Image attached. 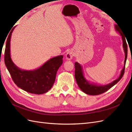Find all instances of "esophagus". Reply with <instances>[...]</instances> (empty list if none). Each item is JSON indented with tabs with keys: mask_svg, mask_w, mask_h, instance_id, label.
Instances as JSON below:
<instances>
[{
	"mask_svg": "<svg viewBox=\"0 0 132 132\" xmlns=\"http://www.w3.org/2000/svg\"><path fill=\"white\" fill-rule=\"evenodd\" d=\"M73 56H74V52L72 51H69L66 54V59L67 60H71Z\"/></svg>",
	"mask_w": 132,
	"mask_h": 132,
	"instance_id": "1",
	"label": "esophagus"
}]
</instances>
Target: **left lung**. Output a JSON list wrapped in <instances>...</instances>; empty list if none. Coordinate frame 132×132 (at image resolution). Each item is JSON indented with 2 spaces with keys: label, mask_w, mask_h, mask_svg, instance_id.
<instances>
[{
  "label": "left lung",
  "mask_w": 132,
  "mask_h": 132,
  "mask_svg": "<svg viewBox=\"0 0 132 132\" xmlns=\"http://www.w3.org/2000/svg\"><path fill=\"white\" fill-rule=\"evenodd\" d=\"M115 28L116 31H118L121 36V39L122 40V47L124 48V51L125 53V60L124 67L121 70L120 74L119 75V77L117 79H116V80L113 81L111 82H110L109 84L105 85H98L93 83V82H89L84 77L83 71H82V68L81 65H80V64L77 62H76L75 63V78L76 79V82H77L78 86L80 88V89L84 93L87 94L95 96V95H98L105 92L108 91L111 87L114 86V85L117 83V82L122 78V76L124 75L125 63H126L128 54L127 44L125 36L123 35V34H122L120 32V30L118 28V26L115 25Z\"/></svg>",
  "instance_id": "1"
}]
</instances>
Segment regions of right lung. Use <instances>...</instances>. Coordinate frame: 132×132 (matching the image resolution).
Listing matches in <instances>:
<instances>
[{
	"label": "right lung",
	"mask_w": 132,
	"mask_h": 132,
	"mask_svg": "<svg viewBox=\"0 0 132 132\" xmlns=\"http://www.w3.org/2000/svg\"><path fill=\"white\" fill-rule=\"evenodd\" d=\"M12 29L6 42L4 62L14 82L18 87L27 92L41 94L50 90L56 79V73L63 63L62 55L52 58L42 66L34 70H24L18 67L12 61L10 53Z\"/></svg>",
	"instance_id": "add662e5"
}]
</instances>
